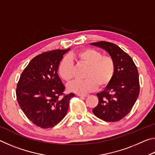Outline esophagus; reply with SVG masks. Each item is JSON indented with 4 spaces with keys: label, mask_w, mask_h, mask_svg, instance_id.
<instances>
[{
    "label": "esophagus",
    "mask_w": 155,
    "mask_h": 155,
    "mask_svg": "<svg viewBox=\"0 0 155 155\" xmlns=\"http://www.w3.org/2000/svg\"><path fill=\"white\" fill-rule=\"evenodd\" d=\"M78 96H80V97H87L90 95L89 94H77Z\"/></svg>",
    "instance_id": "1"
}]
</instances>
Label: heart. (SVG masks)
<instances>
[{
	"instance_id": "heart-1",
	"label": "heart",
	"mask_w": 155,
	"mask_h": 155,
	"mask_svg": "<svg viewBox=\"0 0 155 155\" xmlns=\"http://www.w3.org/2000/svg\"><path fill=\"white\" fill-rule=\"evenodd\" d=\"M72 61L87 65L85 80L74 81L68 86V90L77 94L90 92L96 87L108 85L115 72V62L111 57L103 55L98 51L85 48L72 52L68 58L63 59L58 68V73L63 80L69 83L73 78Z\"/></svg>"
}]
</instances>
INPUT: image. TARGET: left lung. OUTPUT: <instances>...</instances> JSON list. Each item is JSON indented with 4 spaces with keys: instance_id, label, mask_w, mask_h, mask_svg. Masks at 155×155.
I'll return each instance as SVG.
<instances>
[{
    "instance_id": "1",
    "label": "left lung",
    "mask_w": 155,
    "mask_h": 155,
    "mask_svg": "<svg viewBox=\"0 0 155 155\" xmlns=\"http://www.w3.org/2000/svg\"><path fill=\"white\" fill-rule=\"evenodd\" d=\"M91 45L105 50L115 62L114 77L104 90L96 94L98 104L92 111L104 121H119L131 111L140 94L137 68L132 58L114 44L101 41Z\"/></svg>"
}]
</instances>
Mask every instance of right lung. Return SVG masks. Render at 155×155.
Segmentation results:
<instances>
[{
    "label": "right lung",
    "mask_w": 155,
    "mask_h": 155,
    "mask_svg": "<svg viewBox=\"0 0 155 155\" xmlns=\"http://www.w3.org/2000/svg\"><path fill=\"white\" fill-rule=\"evenodd\" d=\"M54 50L31 60L22 72L16 88L18 103L37 127L52 128L67 114L73 93L64 95L65 86L57 74L59 63L69 51Z\"/></svg>",
    "instance_id": "1"
}]
</instances>
